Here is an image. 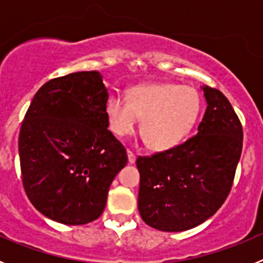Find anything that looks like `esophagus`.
<instances>
[{
	"mask_svg": "<svg viewBox=\"0 0 263 263\" xmlns=\"http://www.w3.org/2000/svg\"><path fill=\"white\" fill-rule=\"evenodd\" d=\"M127 159H129V163H130V164L136 163V159H137L136 154H134V153L130 152V150H127Z\"/></svg>",
	"mask_w": 263,
	"mask_h": 263,
	"instance_id": "1",
	"label": "esophagus"
}]
</instances>
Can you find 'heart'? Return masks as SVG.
Returning a JSON list of instances; mask_svg holds the SVG:
<instances>
[{
  "label": "heart",
  "mask_w": 263,
  "mask_h": 263,
  "mask_svg": "<svg viewBox=\"0 0 263 263\" xmlns=\"http://www.w3.org/2000/svg\"><path fill=\"white\" fill-rule=\"evenodd\" d=\"M201 110L197 90L174 83H153L130 88L127 97L115 95L105 104L110 130L130 136L141 118L139 133L152 150L166 152L183 142Z\"/></svg>",
  "instance_id": "1"
}]
</instances>
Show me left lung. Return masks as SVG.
<instances>
[{"label": "left lung", "instance_id": "left-lung-1", "mask_svg": "<svg viewBox=\"0 0 263 263\" xmlns=\"http://www.w3.org/2000/svg\"><path fill=\"white\" fill-rule=\"evenodd\" d=\"M206 109L197 134L171 150L137 158L138 211L163 232L200 225L224 204L242 152V126L218 89L201 87Z\"/></svg>", "mask_w": 263, "mask_h": 263}]
</instances>
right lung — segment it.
<instances>
[{
	"instance_id": "add662e5",
	"label": "right lung",
	"mask_w": 263,
	"mask_h": 263,
	"mask_svg": "<svg viewBox=\"0 0 263 263\" xmlns=\"http://www.w3.org/2000/svg\"><path fill=\"white\" fill-rule=\"evenodd\" d=\"M108 97L100 72H75L42 85L27 109L18 141L23 188L53 221L99 218L126 166V150L108 130Z\"/></svg>"
}]
</instances>
